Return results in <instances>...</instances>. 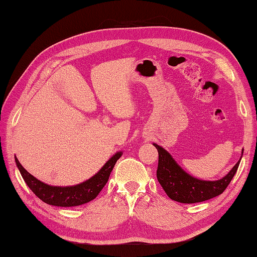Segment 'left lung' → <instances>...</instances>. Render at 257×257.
<instances>
[{"label":"left lung","mask_w":257,"mask_h":257,"mask_svg":"<svg viewBox=\"0 0 257 257\" xmlns=\"http://www.w3.org/2000/svg\"><path fill=\"white\" fill-rule=\"evenodd\" d=\"M159 152V165L156 177L171 200L180 203H198L218 196L228 186L236 173L240 159L233 169L217 181L198 180L182 169L172 155L158 144H153ZM243 155V150H242Z\"/></svg>","instance_id":"8db88e82"}]
</instances>
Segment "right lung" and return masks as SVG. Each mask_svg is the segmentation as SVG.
<instances>
[{
	"label": "right lung",
	"mask_w": 257,
	"mask_h": 257,
	"mask_svg": "<svg viewBox=\"0 0 257 257\" xmlns=\"http://www.w3.org/2000/svg\"><path fill=\"white\" fill-rule=\"evenodd\" d=\"M122 156V152H117L109 159L103 167L99 170L95 175L92 176L91 179L81 183L74 186H52L45 183L39 181L36 177L26 171L24 167L21 165L19 160L15 158V163H17L18 169L22 175L23 180L25 181L31 191L38 196L40 200L49 205L53 206H62V207H71L78 206L82 204H85L94 200L98 193L102 191V188L105 186L108 181V177L111 175L113 167L116 163V161Z\"/></svg>",
	"instance_id": "add662e5"
}]
</instances>
